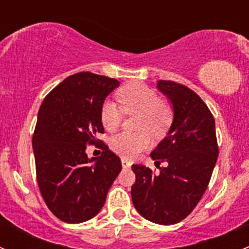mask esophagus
<instances>
[{
    "instance_id": "esophagus-1",
    "label": "esophagus",
    "mask_w": 249,
    "mask_h": 249,
    "mask_svg": "<svg viewBox=\"0 0 249 249\" xmlns=\"http://www.w3.org/2000/svg\"><path fill=\"white\" fill-rule=\"evenodd\" d=\"M122 165L124 169H129V167H131V162L127 161V160H125V159H122Z\"/></svg>"
}]
</instances>
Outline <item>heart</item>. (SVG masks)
Instances as JSON below:
<instances>
[{"instance_id":"heart-1","label":"heart","mask_w":249,"mask_h":249,"mask_svg":"<svg viewBox=\"0 0 249 249\" xmlns=\"http://www.w3.org/2000/svg\"><path fill=\"white\" fill-rule=\"evenodd\" d=\"M120 107L126 114L137 113L136 127L143 131L120 132L113 136L109 145L113 152L125 159H132L150 144L149 132L154 137H161L169 130L173 119L171 106L153 88L143 83H130L117 92ZM115 102H104L101 107V122L107 131H115L122 124L123 111Z\"/></svg>"}]
</instances>
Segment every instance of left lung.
Segmentation results:
<instances>
[{
  "label": "left lung",
  "instance_id": "1",
  "mask_svg": "<svg viewBox=\"0 0 249 249\" xmlns=\"http://www.w3.org/2000/svg\"><path fill=\"white\" fill-rule=\"evenodd\" d=\"M157 88L171 102L173 122L150 157L155 166L167 165L159 173L132 165L136 180L131 196L142 217L171 225L188 217L201 200L217 162L218 144L214 118L196 92L172 80H159Z\"/></svg>",
  "mask_w": 249,
  "mask_h": 249
}]
</instances>
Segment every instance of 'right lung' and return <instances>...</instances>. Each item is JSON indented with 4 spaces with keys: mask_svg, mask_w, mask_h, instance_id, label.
Wrapping results in <instances>:
<instances>
[{
    "mask_svg": "<svg viewBox=\"0 0 249 249\" xmlns=\"http://www.w3.org/2000/svg\"><path fill=\"white\" fill-rule=\"evenodd\" d=\"M119 84L114 78L79 72L62 80L42 102L32 137L37 183L48 208L62 222L94 218L122 171L119 157L96 139L105 132L102 105ZM97 142L102 155L89 160L86 145Z\"/></svg>",
    "mask_w": 249,
    "mask_h": 249,
    "instance_id": "obj_1",
    "label": "right lung"
}]
</instances>
